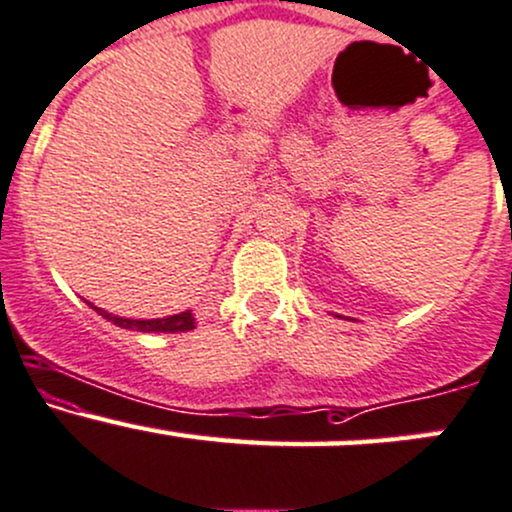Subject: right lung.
Wrapping results in <instances>:
<instances>
[{"label": "right lung", "instance_id": "right-lung-1", "mask_svg": "<svg viewBox=\"0 0 512 512\" xmlns=\"http://www.w3.org/2000/svg\"><path fill=\"white\" fill-rule=\"evenodd\" d=\"M92 308H94V311H99L104 318H109L114 325H119V328L140 330V333H187V330L194 328L192 311H184V313H177V316H167V318L131 320V318L111 316V313L101 311V308H97V306H92Z\"/></svg>", "mask_w": 512, "mask_h": 512}]
</instances>
